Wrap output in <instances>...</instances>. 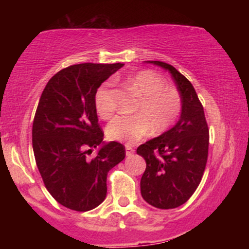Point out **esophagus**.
Instances as JSON below:
<instances>
[{
  "mask_svg": "<svg viewBox=\"0 0 249 249\" xmlns=\"http://www.w3.org/2000/svg\"><path fill=\"white\" fill-rule=\"evenodd\" d=\"M125 150H126V156H132L134 153V150L130 146V145H126V146H125Z\"/></svg>",
  "mask_w": 249,
  "mask_h": 249,
  "instance_id": "esophagus-1",
  "label": "esophagus"
}]
</instances>
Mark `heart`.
I'll return each mask as SVG.
<instances>
[{
	"mask_svg": "<svg viewBox=\"0 0 249 249\" xmlns=\"http://www.w3.org/2000/svg\"><path fill=\"white\" fill-rule=\"evenodd\" d=\"M127 87L141 99L133 116H116L107 126L110 141L132 142L139 141L152 130L153 133L166 131L178 118L181 110V98L178 91L167 88L166 83L153 71H141L127 81ZM95 107L103 119L110 118L116 105L112 90L107 84L96 91Z\"/></svg>",
	"mask_w": 249,
	"mask_h": 249,
	"instance_id": "obj_1",
	"label": "heart"
}]
</instances>
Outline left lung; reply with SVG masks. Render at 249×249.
<instances>
[{
	"label": "left lung",
	"mask_w": 249,
	"mask_h": 249,
	"mask_svg": "<svg viewBox=\"0 0 249 249\" xmlns=\"http://www.w3.org/2000/svg\"><path fill=\"white\" fill-rule=\"evenodd\" d=\"M168 71L181 98V113L172 128L137 148L146 161L141 180L142 196L161 210L181 206L201 181L208 156V126L193 85L176 68L146 61Z\"/></svg>",
	"instance_id": "8db88e82"
}]
</instances>
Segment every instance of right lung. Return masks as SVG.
<instances>
[{
	"label": "right lung",
	"instance_id": "1",
	"mask_svg": "<svg viewBox=\"0 0 249 249\" xmlns=\"http://www.w3.org/2000/svg\"><path fill=\"white\" fill-rule=\"evenodd\" d=\"M124 64L71 65L43 90L33 124L35 160L56 201L87 212L104 201L108 171L125 158V147L105 142L95 107L96 91ZM99 147L95 159L86 153Z\"/></svg>",
	"mask_w": 249,
	"mask_h": 249
}]
</instances>
